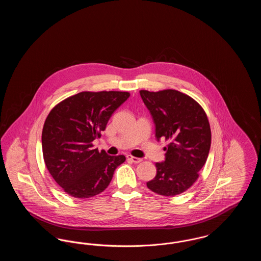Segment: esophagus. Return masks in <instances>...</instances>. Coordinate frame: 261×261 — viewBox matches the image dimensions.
Returning a JSON list of instances; mask_svg holds the SVG:
<instances>
[{
  "mask_svg": "<svg viewBox=\"0 0 261 261\" xmlns=\"http://www.w3.org/2000/svg\"><path fill=\"white\" fill-rule=\"evenodd\" d=\"M127 160H129V161H131V162H134V163H140V162H143V160H142V159H139V158L133 156V155H130V154H128V155H127Z\"/></svg>",
  "mask_w": 261,
  "mask_h": 261,
  "instance_id": "34e87169",
  "label": "esophagus"
}]
</instances>
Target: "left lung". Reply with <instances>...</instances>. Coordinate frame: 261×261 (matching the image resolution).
<instances>
[{"mask_svg":"<svg viewBox=\"0 0 261 261\" xmlns=\"http://www.w3.org/2000/svg\"><path fill=\"white\" fill-rule=\"evenodd\" d=\"M140 95L153 118L156 139L168 142L165 162L155 163L156 176L147 187L165 197L182 194L198 180L208 156L207 115L197 100L177 90H141Z\"/></svg>","mask_w":261,"mask_h":261,"instance_id":"8db88e82","label":"left lung"}]
</instances>
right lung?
<instances>
[{"label":"right lung","instance_id":"add662e5","mask_svg":"<svg viewBox=\"0 0 261 261\" xmlns=\"http://www.w3.org/2000/svg\"><path fill=\"white\" fill-rule=\"evenodd\" d=\"M120 91L81 92L56 105L42 131L45 164L54 180L69 196L89 199L103 192L114 170L126 161L95 149L113 112L129 98Z\"/></svg>","mask_w":261,"mask_h":261}]
</instances>
